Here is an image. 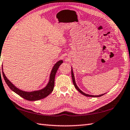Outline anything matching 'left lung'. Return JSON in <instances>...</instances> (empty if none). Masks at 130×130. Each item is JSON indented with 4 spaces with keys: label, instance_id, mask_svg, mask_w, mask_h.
<instances>
[{
    "label": "left lung",
    "instance_id": "obj_1",
    "mask_svg": "<svg viewBox=\"0 0 130 130\" xmlns=\"http://www.w3.org/2000/svg\"><path fill=\"white\" fill-rule=\"evenodd\" d=\"M71 75H72V80H73V85L74 86L75 88H76L78 91L80 93L82 94L83 95H84V96H87V97H101L103 96V95H104L105 93L104 94H100V95H97V96H94V95H90V94H86L85 93H84V92H82L80 89L79 88V87H78V86H77L76 85V81H75V78H74V74H73V69L71 67Z\"/></svg>",
    "mask_w": 130,
    "mask_h": 130
}]
</instances>
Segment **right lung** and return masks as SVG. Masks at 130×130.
Wrapping results in <instances>:
<instances>
[{
  "mask_svg": "<svg viewBox=\"0 0 130 130\" xmlns=\"http://www.w3.org/2000/svg\"><path fill=\"white\" fill-rule=\"evenodd\" d=\"M63 63L62 60H60L58 61L52 68L50 76V80L47 86L43 88L40 89V90H37L34 91H22L21 89L17 88L16 86H14L12 83H11L9 80L4 73L3 71V67H2V73L4 79L5 80V82H6L7 85L8 86L11 90L13 92H15L17 94L19 95L20 96L23 98V99L30 101H38L39 100H41L43 99H44L45 97L48 96L49 94L52 93L53 91L54 86V79H55V76L57 71L58 69L59 66Z\"/></svg>",
  "mask_w": 130,
  "mask_h": 130,
  "instance_id": "obj_1",
  "label": "right lung"
}]
</instances>
